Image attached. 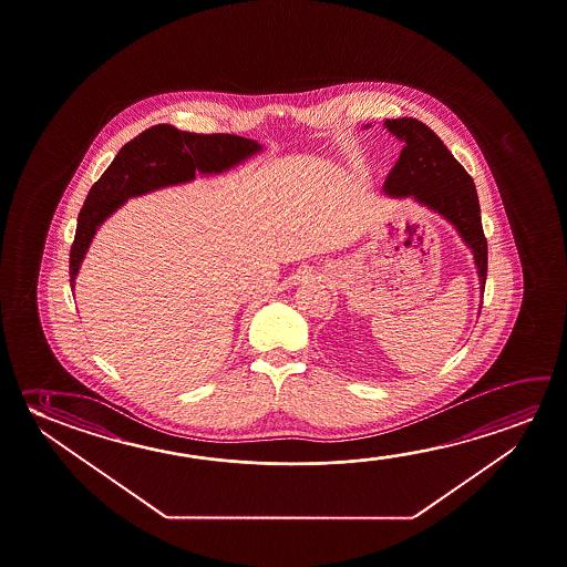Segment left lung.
Here are the masks:
<instances>
[{
  "instance_id": "obj_1",
  "label": "left lung",
  "mask_w": 567,
  "mask_h": 567,
  "mask_svg": "<svg viewBox=\"0 0 567 567\" xmlns=\"http://www.w3.org/2000/svg\"><path fill=\"white\" fill-rule=\"evenodd\" d=\"M384 127L396 135L404 147L384 181L383 190L394 198L412 196L457 229L473 252L483 297L487 280V237L481 226L480 198L473 178L436 133L419 120H386Z\"/></svg>"
}]
</instances>
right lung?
<instances>
[{
  "mask_svg": "<svg viewBox=\"0 0 567 567\" xmlns=\"http://www.w3.org/2000/svg\"><path fill=\"white\" fill-rule=\"evenodd\" d=\"M257 141L229 133H188L161 123L125 143L105 168L80 209L74 244L70 247V287L79 275L97 227L130 198L173 184L190 183L196 173L219 175L261 151Z\"/></svg>",
  "mask_w": 567,
  "mask_h": 567,
  "instance_id": "1",
  "label": "right lung"
}]
</instances>
